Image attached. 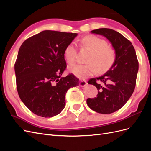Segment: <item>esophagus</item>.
<instances>
[{
    "instance_id": "34e87169",
    "label": "esophagus",
    "mask_w": 151,
    "mask_h": 151,
    "mask_svg": "<svg viewBox=\"0 0 151 151\" xmlns=\"http://www.w3.org/2000/svg\"><path fill=\"white\" fill-rule=\"evenodd\" d=\"M87 82L85 80H80L79 81V86L81 87H84L87 85Z\"/></svg>"
}]
</instances>
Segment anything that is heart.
<instances>
[{"mask_svg": "<svg viewBox=\"0 0 151 151\" xmlns=\"http://www.w3.org/2000/svg\"><path fill=\"white\" fill-rule=\"evenodd\" d=\"M81 43L92 51L87 64H75L68 67L69 71L80 79H85L98 72H103L111 67L115 60V53L108 46L106 41L95 36H87L81 40ZM64 56L67 63H73L77 58V47L74 43L66 47Z\"/></svg>", "mask_w": 151, "mask_h": 151, "instance_id": "heart-1", "label": "heart"}]
</instances>
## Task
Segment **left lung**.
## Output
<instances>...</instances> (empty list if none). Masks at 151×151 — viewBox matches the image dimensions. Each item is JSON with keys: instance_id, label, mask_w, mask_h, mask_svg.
Masks as SVG:
<instances>
[{"instance_id": "left-lung-1", "label": "left lung", "mask_w": 151, "mask_h": 151, "mask_svg": "<svg viewBox=\"0 0 151 151\" xmlns=\"http://www.w3.org/2000/svg\"><path fill=\"white\" fill-rule=\"evenodd\" d=\"M91 33L106 38L115 52L111 68L104 75L88 81L98 90L96 98L87 99L88 106L97 113L109 114L120 109L133 94L139 62L132 43L120 33L108 28L94 29Z\"/></svg>"}]
</instances>
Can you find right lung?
<instances>
[{
  "instance_id": "add662e5",
  "label": "right lung",
  "mask_w": 151,
  "mask_h": 151,
  "mask_svg": "<svg viewBox=\"0 0 151 151\" xmlns=\"http://www.w3.org/2000/svg\"><path fill=\"white\" fill-rule=\"evenodd\" d=\"M77 33L45 30L25 40L14 65L21 101L40 116L53 117L65 106L68 89L79 86L72 74L62 77L67 64L64 51Z\"/></svg>"
}]
</instances>
